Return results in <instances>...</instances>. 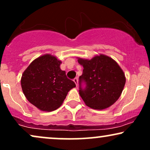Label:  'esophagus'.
I'll list each match as a JSON object with an SVG mask.
<instances>
[{
	"mask_svg": "<svg viewBox=\"0 0 150 150\" xmlns=\"http://www.w3.org/2000/svg\"><path fill=\"white\" fill-rule=\"evenodd\" d=\"M73 81H74V82L75 83V84H76V86H77V85H78V79L75 78L73 79Z\"/></svg>",
	"mask_w": 150,
	"mask_h": 150,
	"instance_id": "esophagus-1",
	"label": "esophagus"
}]
</instances>
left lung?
<instances>
[{
	"instance_id": "1",
	"label": "left lung",
	"mask_w": 150,
	"mask_h": 150,
	"mask_svg": "<svg viewBox=\"0 0 150 150\" xmlns=\"http://www.w3.org/2000/svg\"><path fill=\"white\" fill-rule=\"evenodd\" d=\"M83 66L79 77V95L85 105L93 109L103 110L115 103L122 93L126 77L114 59L105 54L96 55L91 59L77 57ZM87 86L82 89L81 82Z\"/></svg>"
}]
</instances>
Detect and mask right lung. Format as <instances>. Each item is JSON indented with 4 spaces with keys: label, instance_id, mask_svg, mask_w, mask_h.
<instances>
[{
    "label": "right lung",
    "instance_id": "1",
    "mask_svg": "<svg viewBox=\"0 0 150 150\" xmlns=\"http://www.w3.org/2000/svg\"><path fill=\"white\" fill-rule=\"evenodd\" d=\"M61 60L50 54L35 59L23 73L21 84L30 103L43 111L58 109L71 89L76 86L60 69Z\"/></svg>",
    "mask_w": 150,
    "mask_h": 150
}]
</instances>
